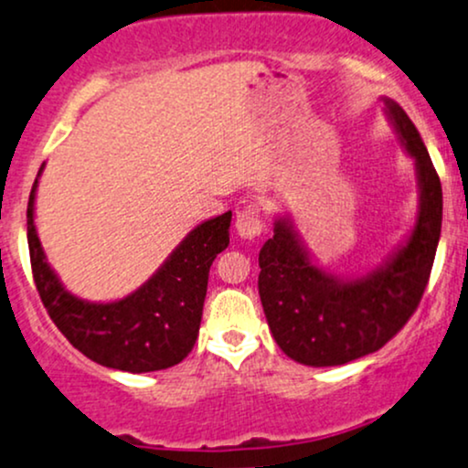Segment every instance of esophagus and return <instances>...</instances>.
I'll list each match as a JSON object with an SVG mask.
<instances>
[{
  "instance_id": "34e87169",
  "label": "esophagus",
  "mask_w": 468,
  "mask_h": 468,
  "mask_svg": "<svg viewBox=\"0 0 468 468\" xmlns=\"http://www.w3.org/2000/svg\"><path fill=\"white\" fill-rule=\"evenodd\" d=\"M236 232L240 239H256L262 232V217L256 206H247L236 214Z\"/></svg>"
}]
</instances>
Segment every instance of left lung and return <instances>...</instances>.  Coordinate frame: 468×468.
Segmentation results:
<instances>
[{
  "label": "left lung",
  "instance_id": "left-lung-1",
  "mask_svg": "<svg viewBox=\"0 0 468 468\" xmlns=\"http://www.w3.org/2000/svg\"><path fill=\"white\" fill-rule=\"evenodd\" d=\"M386 113L414 159L419 217L403 245L361 278H337L311 261L289 217L258 254V293L273 339L293 361L344 366L383 348L408 324L430 280L442 225V186L422 137L399 102Z\"/></svg>",
  "mask_w": 468,
  "mask_h": 468
}]
</instances>
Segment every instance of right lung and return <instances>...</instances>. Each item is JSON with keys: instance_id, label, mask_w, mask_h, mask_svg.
<instances>
[{"instance_id": "add662e5", "label": "right lung", "mask_w": 468, "mask_h": 468, "mask_svg": "<svg viewBox=\"0 0 468 468\" xmlns=\"http://www.w3.org/2000/svg\"><path fill=\"white\" fill-rule=\"evenodd\" d=\"M41 170L27 199V247L37 291L58 331L82 355L113 370L140 375L184 361L199 335L207 273L217 254L229 245L232 212L197 225L164 265L126 298L80 300L48 265L38 240L35 197Z\"/></svg>"}]
</instances>
